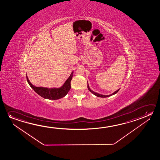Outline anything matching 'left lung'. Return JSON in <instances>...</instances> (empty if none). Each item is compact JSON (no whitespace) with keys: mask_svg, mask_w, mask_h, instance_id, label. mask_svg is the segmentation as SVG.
<instances>
[{"mask_svg":"<svg viewBox=\"0 0 160 160\" xmlns=\"http://www.w3.org/2000/svg\"><path fill=\"white\" fill-rule=\"evenodd\" d=\"M87 87H88V89L89 91L91 92V93H92L93 94L95 95V96H96L98 97H102V98H105V97H109L110 96H112V95H113V94H116V93H117V92H118V91L119 90V89H118L117 91H116V92H114L113 93H112V94H110V95H108V96H104V95H102V94H100L99 93H97L96 92H94V91H93L92 90H91V89L89 88V87L88 84V82H87Z\"/></svg>","mask_w":160,"mask_h":160,"instance_id":"8db88e82","label":"left lung"}]
</instances>
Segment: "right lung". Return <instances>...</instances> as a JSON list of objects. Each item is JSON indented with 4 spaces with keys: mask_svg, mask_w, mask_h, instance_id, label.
Instances as JSON below:
<instances>
[{
    "mask_svg": "<svg viewBox=\"0 0 160 160\" xmlns=\"http://www.w3.org/2000/svg\"><path fill=\"white\" fill-rule=\"evenodd\" d=\"M73 72L72 73L71 76L67 79L63 85L59 88H48L42 87L34 86L29 82L27 76V80L30 86L34 89V91L42 97L46 99L55 100L63 98L68 93L71 89V81L73 77Z\"/></svg>",
    "mask_w": 160,
    "mask_h": 160,
    "instance_id": "obj_1",
    "label": "right lung"
}]
</instances>
